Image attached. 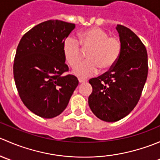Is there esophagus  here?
<instances>
[{
  "instance_id": "1",
  "label": "esophagus",
  "mask_w": 160,
  "mask_h": 160,
  "mask_svg": "<svg viewBox=\"0 0 160 160\" xmlns=\"http://www.w3.org/2000/svg\"><path fill=\"white\" fill-rule=\"evenodd\" d=\"M78 80H79V83H83V82H86L87 81L86 80H83V79H80V78H79Z\"/></svg>"
}]
</instances>
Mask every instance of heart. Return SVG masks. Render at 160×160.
Masks as SVG:
<instances>
[{
	"label": "heart",
	"mask_w": 160,
	"mask_h": 160,
	"mask_svg": "<svg viewBox=\"0 0 160 160\" xmlns=\"http://www.w3.org/2000/svg\"><path fill=\"white\" fill-rule=\"evenodd\" d=\"M79 42L82 48L88 50V61L76 65L82 58V51L78 42L72 37L64 42L63 55L71 67L77 65L73 73L82 78L96 74L100 69L103 72L110 70L118 59L122 50V43L118 38L109 36L105 30L98 27L80 32Z\"/></svg>",
	"instance_id": "heart-1"
}]
</instances>
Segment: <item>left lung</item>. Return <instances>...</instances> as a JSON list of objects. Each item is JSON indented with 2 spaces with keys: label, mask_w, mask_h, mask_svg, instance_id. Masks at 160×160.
Returning <instances> with one entry per match:
<instances>
[{
  "label": "left lung",
  "mask_w": 160,
  "mask_h": 160,
  "mask_svg": "<svg viewBox=\"0 0 160 160\" xmlns=\"http://www.w3.org/2000/svg\"><path fill=\"white\" fill-rule=\"evenodd\" d=\"M122 43L118 59L110 70L89 80L90 110L101 120L114 122L134 109L148 75V55L138 36L123 25L116 27Z\"/></svg>",
  "instance_id": "left-lung-1"
}]
</instances>
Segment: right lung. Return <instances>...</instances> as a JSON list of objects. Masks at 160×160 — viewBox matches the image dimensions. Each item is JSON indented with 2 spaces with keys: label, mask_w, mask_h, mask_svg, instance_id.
<instances>
[{
  "label": "right lung",
  "mask_w": 160,
  "mask_h": 160,
  "mask_svg": "<svg viewBox=\"0 0 160 160\" xmlns=\"http://www.w3.org/2000/svg\"><path fill=\"white\" fill-rule=\"evenodd\" d=\"M75 24L49 20L22 36L16 51L13 72L19 96L27 108L44 118L66 109L79 81L65 63L63 44Z\"/></svg>",
  "instance_id": "1"
}]
</instances>
